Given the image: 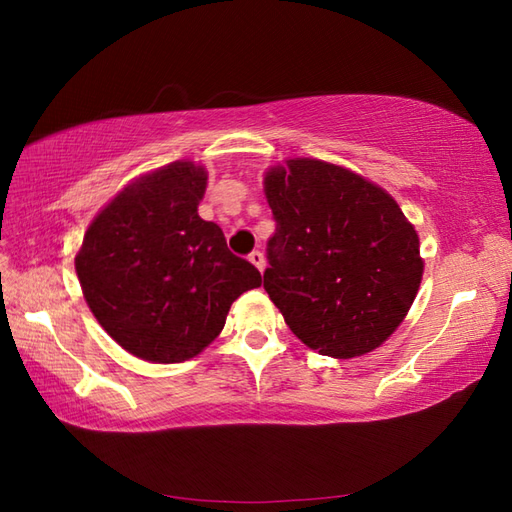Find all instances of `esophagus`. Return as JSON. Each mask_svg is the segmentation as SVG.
Returning <instances> with one entry per match:
<instances>
[{
  "label": "esophagus",
  "mask_w": 512,
  "mask_h": 512,
  "mask_svg": "<svg viewBox=\"0 0 512 512\" xmlns=\"http://www.w3.org/2000/svg\"><path fill=\"white\" fill-rule=\"evenodd\" d=\"M248 262L253 264V266H257L259 273H264V268H266V257H264L262 250H253V253L248 255Z\"/></svg>",
  "instance_id": "34e87169"
}]
</instances>
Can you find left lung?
I'll list each match as a JSON object with an SVG mask.
<instances>
[{"label": "left lung", "mask_w": 512, "mask_h": 512, "mask_svg": "<svg viewBox=\"0 0 512 512\" xmlns=\"http://www.w3.org/2000/svg\"><path fill=\"white\" fill-rule=\"evenodd\" d=\"M264 191L277 222L264 288L292 334L332 358L374 352L418 295L416 228L383 187L317 158L270 167Z\"/></svg>", "instance_id": "8db88e82"}]
</instances>
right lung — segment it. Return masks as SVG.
Returning a JSON list of instances; mask_svg holds the SVG:
<instances>
[{
	"mask_svg": "<svg viewBox=\"0 0 512 512\" xmlns=\"http://www.w3.org/2000/svg\"><path fill=\"white\" fill-rule=\"evenodd\" d=\"M209 171L176 160L129 182L85 231L74 257L101 328L143 361L182 363L222 332L231 303L262 286L259 270L226 248L198 204Z\"/></svg>",
	"mask_w": 512,
	"mask_h": 512,
	"instance_id": "add662e5",
	"label": "right lung"
}]
</instances>
